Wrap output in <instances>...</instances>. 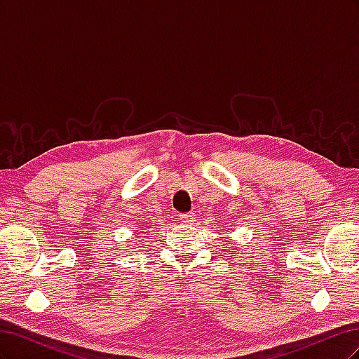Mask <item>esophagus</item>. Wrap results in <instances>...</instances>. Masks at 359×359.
Instances as JSON below:
<instances>
[{
	"mask_svg": "<svg viewBox=\"0 0 359 359\" xmlns=\"http://www.w3.org/2000/svg\"><path fill=\"white\" fill-rule=\"evenodd\" d=\"M180 220H181L182 223H191V222H194V214H193V212L180 214Z\"/></svg>",
	"mask_w": 359,
	"mask_h": 359,
	"instance_id": "obj_1",
	"label": "esophagus"
}]
</instances>
